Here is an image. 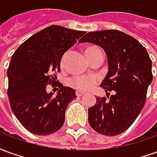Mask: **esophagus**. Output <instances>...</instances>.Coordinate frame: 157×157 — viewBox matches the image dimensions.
Masks as SVG:
<instances>
[{
  "label": "esophagus",
  "mask_w": 157,
  "mask_h": 157,
  "mask_svg": "<svg viewBox=\"0 0 157 157\" xmlns=\"http://www.w3.org/2000/svg\"><path fill=\"white\" fill-rule=\"evenodd\" d=\"M75 95L77 96V97H82V96L84 95V93L82 92H80V91H77V92H75Z\"/></svg>",
  "instance_id": "1"
}]
</instances>
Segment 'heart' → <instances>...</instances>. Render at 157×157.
Listing matches in <instances>:
<instances>
[{
  "label": "heart",
  "mask_w": 157,
  "mask_h": 157,
  "mask_svg": "<svg viewBox=\"0 0 157 157\" xmlns=\"http://www.w3.org/2000/svg\"><path fill=\"white\" fill-rule=\"evenodd\" d=\"M101 50L96 46H90L86 49V56L93 55L97 52H100ZM97 83V78L93 75H75L70 80V84L81 92L89 91L95 86Z\"/></svg>",
  "instance_id": "heart-1"
}]
</instances>
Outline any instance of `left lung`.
Instances as JSON below:
<instances>
[{"instance_id":"left-lung-1","label":"left lung","mask_w":157,"mask_h":157,"mask_svg":"<svg viewBox=\"0 0 157 157\" xmlns=\"http://www.w3.org/2000/svg\"><path fill=\"white\" fill-rule=\"evenodd\" d=\"M79 42L104 49L109 71L101 86L106 92L114 91L109 100L98 97L95 105L89 108V124L102 135H120L131 126L145 105L153 79L151 59L138 40L118 30L90 32Z\"/></svg>"}]
</instances>
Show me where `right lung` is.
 Wrapping results in <instances>:
<instances>
[{
	"label": "right lung",
	"mask_w": 157,
	"mask_h": 157,
	"mask_svg": "<svg viewBox=\"0 0 157 157\" xmlns=\"http://www.w3.org/2000/svg\"><path fill=\"white\" fill-rule=\"evenodd\" d=\"M61 26L52 25L31 36L12 55L7 69L9 102L16 118L32 134L48 135L65 122L67 106L76 98L74 89L58 83L53 96L46 86L56 83L63 55L84 35Z\"/></svg>",
	"instance_id": "obj_1"
}]
</instances>
